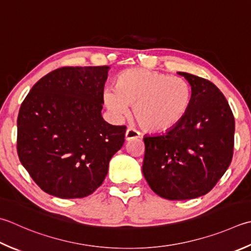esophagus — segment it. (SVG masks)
<instances>
[{
    "instance_id": "1",
    "label": "esophagus",
    "mask_w": 251,
    "mask_h": 251,
    "mask_svg": "<svg viewBox=\"0 0 251 251\" xmlns=\"http://www.w3.org/2000/svg\"><path fill=\"white\" fill-rule=\"evenodd\" d=\"M140 137V132L132 128V127H129V128H127L126 130V134H125V138L126 140H131V139H136V138H139Z\"/></svg>"
}]
</instances>
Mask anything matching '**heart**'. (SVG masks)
<instances>
[{
	"label": "heart",
	"instance_id": "heart-1",
	"mask_svg": "<svg viewBox=\"0 0 251 251\" xmlns=\"http://www.w3.org/2000/svg\"><path fill=\"white\" fill-rule=\"evenodd\" d=\"M191 88L180 77L144 68L121 73L114 88H106L103 100L116 120L134 106L136 121L149 131H164L184 119L191 102Z\"/></svg>",
	"mask_w": 251,
	"mask_h": 251
}]
</instances>
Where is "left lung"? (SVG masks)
<instances>
[{
    "label": "left lung",
    "instance_id": "obj_1",
    "mask_svg": "<svg viewBox=\"0 0 251 251\" xmlns=\"http://www.w3.org/2000/svg\"><path fill=\"white\" fill-rule=\"evenodd\" d=\"M191 86L190 106L164 134L145 136L142 173L150 188L169 200L208 194L232 162L235 120L223 93L211 81L179 72Z\"/></svg>",
    "mask_w": 251,
    "mask_h": 251
}]
</instances>
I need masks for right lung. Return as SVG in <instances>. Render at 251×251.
Wrapping results in <instances>:
<instances>
[{
    "instance_id": "add662e5",
    "label": "right lung",
    "mask_w": 251,
    "mask_h": 251,
    "mask_svg": "<svg viewBox=\"0 0 251 251\" xmlns=\"http://www.w3.org/2000/svg\"><path fill=\"white\" fill-rule=\"evenodd\" d=\"M109 66L62 67L36 82L17 119V153L47 194L63 199L91 195L125 141L126 126L101 115Z\"/></svg>"
}]
</instances>
